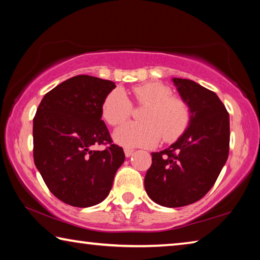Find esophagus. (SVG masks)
<instances>
[{
  "instance_id": "esophagus-1",
  "label": "esophagus",
  "mask_w": 260,
  "mask_h": 260,
  "mask_svg": "<svg viewBox=\"0 0 260 260\" xmlns=\"http://www.w3.org/2000/svg\"><path fill=\"white\" fill-rule=\"evenodd\" d=\"M124 151H125V156L126 157H131L132 155H133V152H134L133 149H131V148H125Z\"/></svg>"
}]
</instances>
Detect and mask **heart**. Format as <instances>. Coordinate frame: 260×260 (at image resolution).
<instances>
[{
  "label": "heart",
  "instance_id": "heart-1",
  "mask_svg": "<svg viewBox=\"0 0 260 260\" xmlns=\"http://www.w3.org/2000/svg\"><path fill=\"white\" fill-rule=\"evenodd\" d=\"M134 102L146 105L141 122H128L114 133L118 143L126 147H152L164 139H178L190 122V109L182 98L173 95L169 86L147 82L132 88ZM102 117L110 126L117 127L128 119L133 111L131 100L121 89H113L102 103Z\"/></svg>",
  "mask_w": 260,
  "mask_h": 260
}]
</instances>
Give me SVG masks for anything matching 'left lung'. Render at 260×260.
I'll use <instances>...</instances> for the list:
<instances>
[{
  "label": "left lung",
  "mask_w": 260,
  "mask_h": 260,
  "mask_svg": "<svg viewBox=\"0 0 260 260\" xmlns=\"http://www.w3.org/2000/svg\"><path fill=\"white\" fill-rule=\"evenodd\" d=\"M190 109V122L177 142L151 152L144 178L148 196L166 208L200 201L214 182L230 153V114L217 94L188 79H173Z\"/></svg>",
  "instance_id": "8db88e82"
}]
</instances>
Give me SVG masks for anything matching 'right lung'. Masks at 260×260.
I'll use <instances>...</instances> for the list:
<instances>
[{"label": "right lung", "instance_id": "obj_1", "mask_svg": "<svg viewBox=\"0 0 260 260\" xmlns=\"http://www.w3.org/2000/svg\"><path fill=\"white\" fill-rule=\"evenodd\" d=\"M114 82L77 76L45 95L33 119V157L43 181L59 201L77 208L102 202L125 160L102 118ZM94 145H107L94 151Z\"/></svg>", "mask_w": 260, "mask_h": 260}]
</instances>
